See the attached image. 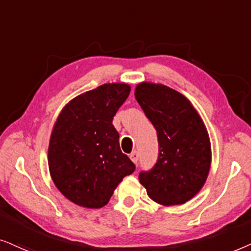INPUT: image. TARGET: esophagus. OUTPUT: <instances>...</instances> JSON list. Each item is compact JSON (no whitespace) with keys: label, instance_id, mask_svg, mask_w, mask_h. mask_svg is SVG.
<instances>
[{"label":"esophagus","instance_id":"34e87169","mask_svg":"<svg viewBox=\"0 0 251 251\" xmlns=\"http://www.w3.org/2000/svg\"><path fill=\"white\" fill-rule=\"evenodd\" d=\"M129 158L132 159L133 163H135V164H136V163H138V160H139V152L135 151V150H134V151L131 152V155H129Z\"/></svg>","mask_w":251,"mask_h":251}]
</instances>
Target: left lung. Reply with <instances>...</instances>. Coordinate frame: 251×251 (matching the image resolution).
I'll use <instances>...</instances> for the list:
<instances>
[{"label": "left lung", "instance_id": "left-lung-1", "mask_svg": "<svg viewBox=\"0 0 251 251\" xmlns=\"http://www.w3.org/2000/svg\"><path fill=\"white\" fill-rule=\"evenodd\" d=\"M135 99L158 138V159L139 180L152 201L183 204L198 194L208 178L211 145L200 115L182 94L160 83L141 82Z\"/></svg>", "mask_w": 251, "mask_h": 251}]
</instances>
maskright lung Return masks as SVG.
Returning a JSON list of instances; mask_svg holds the SVG:
<instances>
[{
	"instance_id": "1",
	"label": "right lung",
	"mask_w": 251,
	"mask_h": 251,
	"mask_svg": "<svg viewBox=\"0 0 251 251\" xmlns=\"http://www.w3.org/2000/svg\"><path fill=\"white\" fill-rule=\"evenodd\" d=\"M129 92L127 83H104L71 100L53 125L49 172L59 192L75 204L102 208L124 176L134 172L112 125Z\"/></svg>"
}]
</instances>
